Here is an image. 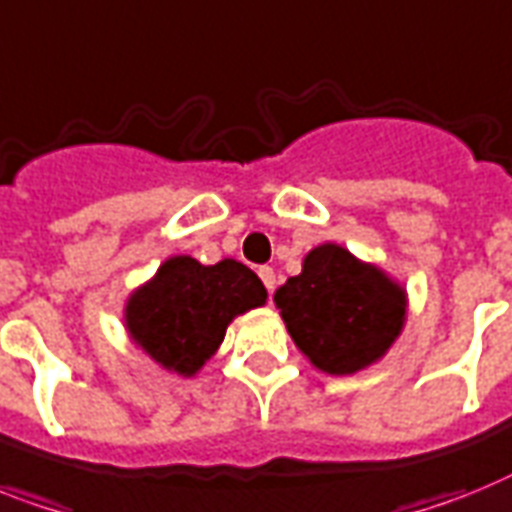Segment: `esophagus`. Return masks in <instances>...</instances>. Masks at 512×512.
<instances>
[{
	"label": "esophagus",
	"instance_id": "1",
	"mask_svg": "<svg viewBox=\"0 0 512 512\" xmlns=\"http://www.w3.org/2000/svg\"><path fill=\"white\" fill-rule=\"evenodd\" d=\"M257 276L263 278V284L268 292H273V289H276V270L268 268V265H263V268L257 270Z\"/></svg>",
	"mask_w": 512,
	"mask_h": 512
}]
</instances>
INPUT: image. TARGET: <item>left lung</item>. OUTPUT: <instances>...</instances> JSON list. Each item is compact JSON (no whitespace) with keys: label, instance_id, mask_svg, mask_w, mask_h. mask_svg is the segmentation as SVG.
Masks as SVG:
<instances>
[{"label":"left lung","instance_id":"1","mask_svg":"<svg viewBox=\"0 0 512 512\" xmlns=\"http://www.w3.org/2000/svg\"><path fill=\"white\" fill-rule=\"evenodd\" d=\"M273 299L299 352L331 376L381 360L407 315V294L394 278L331 242L310 249L302 273Z\"/></svg>","mask_w":512,"mask_h":512}]
</instances>
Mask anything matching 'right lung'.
<instances>
[{
    "label": "right lung",
    "mask_w": 512,
    "mask_h": 512,
    "mask_svg": "<svg viewBox=\"0 0 512 512\" xmlns=\"http://www.w3.org/2000/svg\"><path fill=\"white\" fill-rule=\"evenodd\" d=\"M265 299L263 281L247 265H202L176 255L128 297L126 328L165 371L194 376L215 355L228 323Z\"/></svg>",
    "instance_id": "add662e5"
}]
</instances>
